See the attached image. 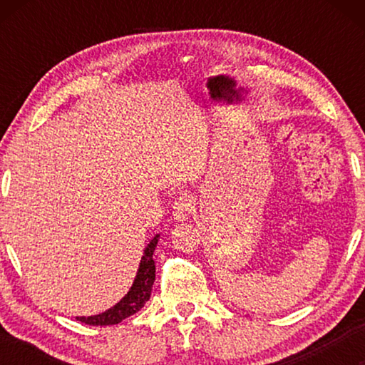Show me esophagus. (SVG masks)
<instances>
[{"label": "esophagus", "instance_id": "esophagus-1", "mask_svg": "<svg viewBox=\"0 0 365 365\" xmlns=\"http://www.w3.org/2000/svg\"><path fill=\"white\" fill-rule=\"evenodd\" d=\"M195 211V201L193 196L188 193H182L177 197V201L174 202V211H172V215L174 219L178 222L187 220L191 214Z\"/></svg>", "mask_w": 365, "mask_h": 365}]
</instances>
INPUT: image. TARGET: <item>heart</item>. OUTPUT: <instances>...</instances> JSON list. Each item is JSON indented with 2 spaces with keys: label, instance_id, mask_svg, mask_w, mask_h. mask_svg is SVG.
Masks as SVG:
<instances>
[{
  "label": "heart",
  "instance_id": "obj_1",
  "mask_svg": "<svg viewBox=\"0 0 365 365\" xmlns=\"http://www.w3.org/2000/svg\"><path fill=\"white\" fill-rule=\"evenodd\" d=\"M143 197H145V196H143Z\"/></svg>",
  "mask_w": 365,
  "mask_h": 365
}]
</instances>
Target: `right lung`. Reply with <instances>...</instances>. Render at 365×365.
Returning a JSON list of instances; mask_svg holds the SVG:
<instances>
[{
    "mask_svg": "<svg viewBox=\"0 0 365 365\" xmlns=\"http://www.w3.org/2000/svg\"><path fill=\"white\" fill-rule=\"evenodd\" d=\"M159 235H156L145 248V252L140 261V267L137 270V277H135L133 285L128 289V293L115 306L108 309V311L98 314V316L77 317V320L86 325H115L122 322L123 319L138 312L145 306V302L150 299L153 283L154 279H156V265H154L153 255L154 250H156Z\"/></svg>",
    "mask_w": 365,
    "mask_h": 365,
    "instance_id": "obj_1",
    "label": "right lung"
}]
</instances>
